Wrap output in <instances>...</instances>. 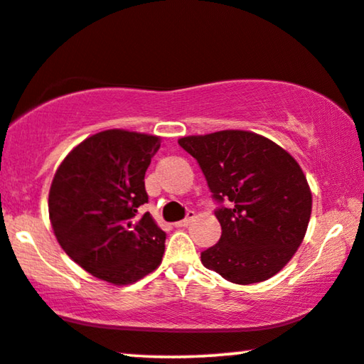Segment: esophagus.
I'll return each mask as SVG.
<instances>
[{
    "mask_svg": "<svg viewBox=\"0 0 364 364\" xmlns=\"http://www.w3.org/2000/svg\"><path fill=\"white\" fill-rule=\"evenodd\" d=\"M193 220H195V211H188V213H186V218H185V220H181V221H176V223H174V226H176V228L188 226V225H190V223H191Z\"/></svg>",
    "mask_w": 364,
    "mask_h": 364,
    "instance_id": "obj_1",
    "label": "esophagus"
}]
</instances>
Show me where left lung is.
I'll use <instances>...</instances> for the list:
<instances>
[{
  "instance_id": "obj_1",
  "label": "left lung",
  "mask_w": 364,
  "mask_h": 364,
  "mask_svg": "<svg viewBox=\"0 0 364 364\" xmlns=\"http://www.w3.org/2000/svg\"><path fill=\"white\" fill-rule=\"evenodd\" d=\"M178 143L200 164L218 203L221 238L203 251L201 263L236 284L274 276L296 253L311 216L299 164L271 139L240 129Z\"/></svg>"
}]
</instances>
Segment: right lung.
<instances>
[{
    "instance_id": "1",
    "label": "right lung",
    "mask_w": 364,
    "mask_h": 364,
    "mask_svg": "<svg viewBox=\"0 0 364 364\" xmlns=\"http://www.w3.org/2000/svg\"><path fill=\"white\" fill-rule=\"evenodd\" d=\"M158 149V136L108 129L77 144L53 178L48 210L58 243L96 278L129 284L161 263L166 235L138 210Z\"/></svg>"
}]
</instances>
